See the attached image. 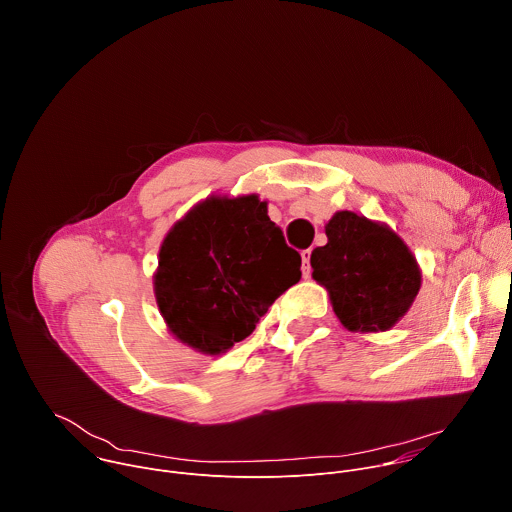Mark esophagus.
I'll use <instances>...</instances> for the list:
<instances>
[{
  "instance_id": "esophagus-1",
  "label": "esophagus",
  "mask_w": 512,
  "mask_h": 512,
  "mask_svg": "<svg viewBox=\"0 0 512 512\" xmlns=\"http://www.w3.org/2000/svg\"><path fill=\"white\" fill-rule=\"evenodd\" d=\"M310 259H312V249L302 251V271H304V277H310V273H312Z\"/></svg>"
}]
</instances>
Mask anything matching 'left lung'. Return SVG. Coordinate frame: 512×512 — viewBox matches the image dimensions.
<instances>
[{
  "label": "left lung",
  "instance_id": "1",
  "mask_svg": "<svg viewBox=\"0 0 512 512\" xmlns=\"http://www.w3.org/2000/svg\"><path fill=\"white\" fill-rule=\"evenodd\" d=\"M326 237L312 251V277L326 287L340 324L350 332L391 330L421 287L411 249L385 223L350 210L330 218Z\"/></svg>",
  "mask_w": 512,
  "mask_h": 512
}]
</instances>
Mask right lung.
<instances>
[{
  "mask_svg": "<svg viewBox=\"0 0 512 512\" xmlns=\"http://www.w3.org/2000/svg\"><path fill=\"white\" fill-rule=\"evenodd\" d=\"M302 257L285 245L257 194L208 196L162 241L154 294L180 342L223 354L245 340L269 306L302 277Z\"/></svg>",
  "mask_w": 512,
  "mask_h": 512,
  "instance_id": "add662e5",
  "label": "right lung"
}]
</instances>
